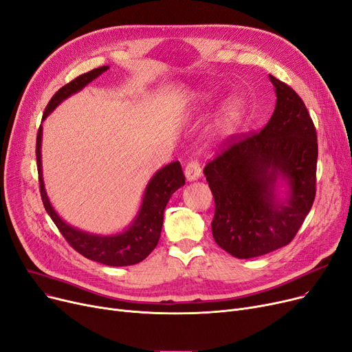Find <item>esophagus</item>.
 I'll return each mask as SVG.
<instances>
[{"label":"esophagus","mask_w":352,"mask_h":352,"mask_svg":"<svg viewBox=\"0 0 352 352\" xmlns=\"http://www.w3.org/2000/svg\"><path fill=\"white\" fill-rule=\"evenodd\" d=\"M185 176L188 182H195L197 180L200 176H202V169H200V164L193 160L190 162L186 167H185Z\"/></svg>","instance_id":"obj_1"}]
</instances>
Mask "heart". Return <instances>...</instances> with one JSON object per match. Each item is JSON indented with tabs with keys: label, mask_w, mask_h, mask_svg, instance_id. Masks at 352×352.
<instances>
[{
	"label": "heart",
	"mask_w": 352,
	"mask_h": 352,
	"mask_svg": "<svg viewBox=\"0 0 352 352\" xmlns=\"http://www.w3.org/2000/svg\"><path fill=\"white\" fill-rule=\"evenodd\" d=\"M212 94L210 91H200L199 98L200 102H208L210 100ZM245 113V104L241 98L233 97L223 104L219 116L216 119V129L221 133L222 136H229L230 133L236 130L239 126L242 117Z\"/></svg>",
	"instance_id": "1"
}]
</instances>
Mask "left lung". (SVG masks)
<instances>
[{
  "instance_id": "1",
  "label": "left lung",
  "mask_w": 352,
  "mask_h": 352,
  "mask_svg": "<svg viewBox=\"0 0 352 352\" xmlns=\"http://www.w3.org/2000/svg\"><path fill=\"white\" fill-rule=\"evenodd\" d=\"M276 104L267 124L209 162L212 235L232 256L256 258L287 246L315 199L318 143L300 97L270 74ZM282 187L286 189L281 190Z\"/></svg>"
}]
</instances>
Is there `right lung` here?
<instances>
[{"mask_svg":"<svg viewBox=\"0 0 352 352\" xmlns=\"http://www.w3.org/2000/svg\"><path fill=\"white\" fill-rule=\"evenodd\" d=\"M107 70L109 65L98 67V69L78 76L77 78L70 81L69 85L61 87L48 102L43 114V122L47 119L48 114H52L56 110V107L64 102L65 98L81 91L89 82H91ZM41 142L43 126H40L38 129L36 146L41 199L47 213L52 217L53 222L61 232V235L65 238V241L85 258L109 266L136 265L142 262L144 258H147L160 239L163 213L167 202H169V199L179 188L185 185V175L182 172L180 163L172 162L169 164H166L148 180L135 219L131 221V223L124 230L119 233H111V235H100V233L86 232L69 225L61 219V216L53 208L44 186Z\"/></svg>","mask_w":352,"mask_h":352,"instance_id":"add662e5","label":"right lung"}]
</instances>
